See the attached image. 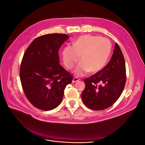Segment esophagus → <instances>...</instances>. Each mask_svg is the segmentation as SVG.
Listing matches in <instances>:
<instances>
[{"label": "esophagus", "mask_w": 145, "mask_h": 145, "mask_svg": "<svg viewBox=\"0 0 145 145\" xmlns=\"http://www.w3.org/2000/svg\"><path fill=\"white\" fill-rule=\"evenodd\" d=\"M79 80H80L79 78H78L77 77H74L72 79V83H76V82L78 81Z\"/></svg>", "instance_id": "1"}]
</instances>
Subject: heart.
<instances>
[{"label":"heart","instance_id":"heart-1","mask_svg":"<svg viewBox=\"0 0 145 145\" xmlns=\"http://www.w3.org/2000/svg\"><path fill=\"white\" fill-rule=\"evenodd\" d=\"M112 50L108 39L97 36L85 34L77 37L72 46H65L62 51L65 67L71 69L78 62L80 63L74 70L77 76H82L89 71L96 72L106 65Z\"/></svg>","mask_w":145,"mask_h":145}]
</instances>
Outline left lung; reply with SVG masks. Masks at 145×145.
Returning <instances> with one entry per match:
<instances>
[{"mask_svg": "<svg viewBox=\"0 0 145 145\" xmlns=\"http://www.w3.org/2000/svg\"><path fill=\"white\" fill-rule=\"evenodd\" d=\"M126 79L124 57L116 43L108 63L100 71L84 80L86 87L82 94L83 103L95 111L110 107L121 95Z\"/></svg>", "mask_w": 145, "mask_h": 145, "instance_id": "left-lung-1", "label": "left lung"}]
</instances>
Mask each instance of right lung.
Listing matches in <instances>:
<instances>
[{
    "label": "right lung",
    "mask_w": 145,
    "mask_h": 145,
    "mask_svg": "<svg viewBox=\"0 0 145 145\" xmlns=\"http://www.w3.org/2000/svg\"><path fill=\"white\" fill-rule=\"evenodd\" d=\"M68 38L56 33L35 39L22 60L20 78L24 92L29 102L41 110L57 107L65 88L73 79L59 64V48Z\"/></svg>",
    "instance_id": "1"
}]
</instances>
